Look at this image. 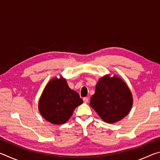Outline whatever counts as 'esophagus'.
Returning <instances> with one entry per match:
<instances>
[{
	"instance_id": "obj_1",
	"label": "esophagus",
	"mask_w": 160,
	"mask_h": 160,
	"mask_svg": "<svg viewBox=\"0 0 160 160\" xmlns=\"http://www.w3.org/2000/svg\"><path fill=\"white\" fill-rule=\"evenodd\" d=\"M88 101H89L88 97H84V98H83V102H85V103H88Z\"/></svg>"
}]
</instances>
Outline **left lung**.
Wrapping results in <instances>:
<instances>
[{"label":"left lung","mask_w":160,"mask_h":160,"mask_svg":"<svg viewBox=\"0 0 160 160\" xmlns=\"http://www.w3.org/2000/svg\"><path fill=\"white\" fill-rule=\"evenodd\" d=\"M90 106L104 122L113 123L123 119L132 106L131 92L125 82L117 76L105 75L96 85Z\"/></svg>","instance_id":"left-lung-1"}]
</instances>
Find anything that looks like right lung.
Returning a JSON list of instances; mask_svg holds the SVG:
<instances>
[{"mask_svg":"<svg viewBox=\"0 0 160 160\" xmlns=\"http://www.w3.org/2000/svg\"><path fill=\"white\" fill-rule=\"evenodd\" d=\"M82 102L79 94L69 88L66 79L54 78L43 91L39 110L48 122L61 125L69 120L75 108Z\"/></svg>","mask_w":160,"mask_h":160,"instance_id":"add662e5","label":"right lung"}]
</instances>
